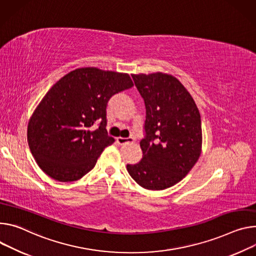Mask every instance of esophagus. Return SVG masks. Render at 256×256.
<instances>
[{"mask_svg":"<svg viewBox=\"0 0 256 256\" xmlns=\"http://www.w3.org/2000/svg\"><path fill=\"white\" fill-rule=\"evenodd\" d=\"M116 142L120 145H126L128 143H134V138H116Z\"/></svg>","mask_w":256,"mask_h":256,"instance_id":"obj_1","label":"esophagus"}]
</instances>
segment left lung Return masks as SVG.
<instances>
[{"label":"left lung","instance_id":"left-lung-1","mask_svg":"<svg viewBox=\"0 0 256 256\" xmlns=\"http://www.w3.org/2000/svg\"><path fill=\"white\" fill-rule=\"evenodd\" d=\"M144 99L143 158L128 164L130 176L147 190H164L182 180L195 166L202 147L199 110L190 92L172 76L132 74Z\"/></svg>","mask_w":256,"mask_h":256}]
</instances>
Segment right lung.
I'll return each mask as SVG.
<instances>
[{
    "label": "right lung",
    "mask_w": 256,
    "mask_h": 256,
    "mask_svg": "<svg viewBox=\"0 0 256 256\" xmlns=\"http://www.w3.org/2000/svg\"><path fill=\"white\" fill-rule=\"evenodd\" d=\"M132 86L128 74L96 67L78 68L60 78L28 126V146L40 170L58 182H74L94 168L114 142L106 130L108 101Z\"/></svg>",
    "instance_id": "1"
}]
</instances>
